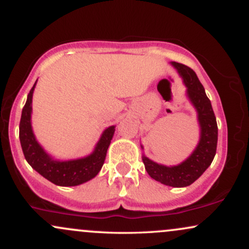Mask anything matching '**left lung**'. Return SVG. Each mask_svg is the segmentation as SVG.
<instances>
[{
	"mask_svg": "<svg viewBox=\"0 0 249 249\" xmlns=\"http://www.w3.org/2000/svg\"><path fill=\"white\" fill-rule=\"evenodd\" d=\"M186 87L187 99L196 111L200 128L199 142L187 159L174 166L158 164L142 153L145 170L151 178L172 187H186L193 184L212 164L218 144V125L212 104L196 72L184 64L171 62ZM141 147L144 150L142 145Z\"/></svg>",
	"mask_w": 249,
	"mask_h": 249,
	"instance_id": "8db88e82",
	"label": "left lung"
}]
</instances>
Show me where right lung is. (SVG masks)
<instances>
[{"label": "right lung", "mask_w": 249, "mask_h": 249, "mask_svg": "<svg viewBox=\"0 0 249 249\" xmlns=\"http://www.w3.org/2000/svg\"><path fill=\"white\" fill-rule=\"evenodd\" d=\"M36 83L37 81L28 95L19 122V142L25 160L36 172L58 186H77L93 179L102 170L107 148L115 134L116 126L112 125L103 131L93 151L87 157L69 160H59L53 158L37 142L31 125V104Z\"/></svg>", "instance_id": "add662e5"}]
</instances>
